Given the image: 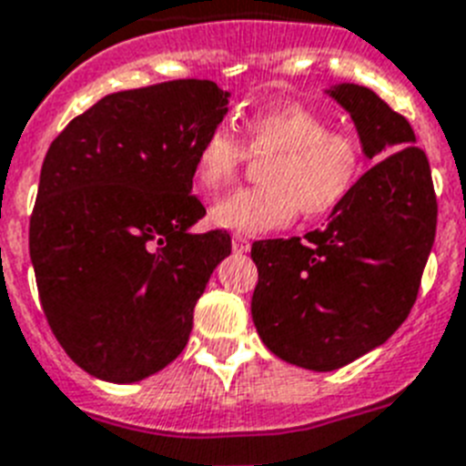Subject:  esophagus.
Wrapping results in <instances>:
<instances>
[{"label": "esophagus", "mask_w": 466, "mask_h": 466, "mask_svg": "<svg viewBox=\"0 0 466 466\" xmlns=\"http://www.w3.org/2000/svg\"><path fill=\"white\" fill-rule=\"evenodd\" d=\"M232 248H234V253H246V250L250 248V241L244 237V234H234Z\"/></svg>", "instance_id": "34e87169"}]
</instances>
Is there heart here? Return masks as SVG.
Wrapping results in <instances>:
<instances>
[{"instance_id": "heart-1", "label": "heart", "mask_w": 466, "mask_h": 466, "mask_svg": "<svg viewBox=\"0 0 466 466\" xmlns=\"http://www.w3.org/2000/svg\"><path fill=\"white\" fill-rule=\"evenodd\" d=\"M241 137L225 124L201 137L194 173L204 189L228 183L248 152L267 157L260 187H241L210 204V222L238 234L289 225L300 210L309 220L329 216L354 192L363 173V145L351 131L330 128L329 119L305 105L283 103L250 112Z\"/></svg>"}]
</instances>
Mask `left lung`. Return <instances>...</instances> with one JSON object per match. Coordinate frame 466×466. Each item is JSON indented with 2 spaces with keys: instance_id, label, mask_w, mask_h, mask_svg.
<instances>
[{
  "instance_id": "left-lung-1",
  "label": "left lung",
  "mask_w": 466,
  "mask_h": 466,
  "mask_svg": "<svg viewBox=\"0 0 466 466\" xmlns=\"http://www.w3.org/2000/svg\"><path fill=\"white\" fill-rule=\"evenodd\" d=\"M326 93L350 112L363 155L378 164L323 229L250 248L258 335L279 359L317 373L368 354L406 321L439 213L427 155L406 116L359 84Z\"/></svg>"
}]
</instances>
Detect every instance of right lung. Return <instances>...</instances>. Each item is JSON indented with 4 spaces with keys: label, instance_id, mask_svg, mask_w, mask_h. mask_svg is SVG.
Listing matches in <instances>:
<instances>
[{
    "label": "right lung",
    "instance_id": "add662e5",
    "mask_svg": "<svg viewBox=\"0 0 466 466\" xmlns=\"http://www.w3.org/2000/svg\"><path fill=\"white\" fill-rule=\"evenodd\" d=\"M229 93L176 79L110 93L65 127L42 164L30 258L46 321L67 356L105 382L159 373L187 345L194 305L232 253L192 234L201 137Z\"/></svg>",
    "mask_w": 466,
    "mask_h": 466
}]
</instances>
